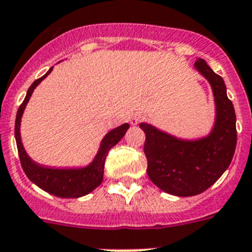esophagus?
Listing matches in <instances>:
<instances>
[{"mask_svg":"<svg viewBox=\"0 0 252 252\" xmlns=\"http://www.w3.org/2000/svg\"><path fill=\"white\" fill-rule=\"evenodd\" d=\"M142 120H143V115L139 113H135V114H133L132 117H130L129 122H130V124H132V126H137L138 123H141Z\"/></svg>","mask_w":252,"mask_h":252,"instance_id":"34e87169","label":"esophagus"}]
</instances>
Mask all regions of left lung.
<instances>
[{
	"label": "left lung",
	"mask_w": 252,
	"mask_h": 252,
	"mask_svg": "<svg viewBox=\"0 0 252 252\" xmlns=\"http://www.w3.org/2000/svg\"><path fill=\"white\" fill-rule=\"evenodd\" d=\"M194 67L213 91L216 119L211 133L183 139L148 123L139 124L146 133L148 178L162 191L176 196L198 195L211 188L228 168L237 143L235 108L227 97L224 81L204 60L198 58Z\"/></svg>",
	"instance_id": "obj_1"
}]
</instances>
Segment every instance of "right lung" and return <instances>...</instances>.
Returning <instances> with one entry per match:
<instances>
[{
  "label": "right lung",
  "mask_w": 252,
  "mask_h": 252,
  "mask_svg": "<svg viewBox=\"0 0 252 252\" xmlns=\"http://www.w3.org/2000/svg\"><path fill=\"white\" fill-rule=\"evenodd\" d=\"M53 67L49 68V71L32 82V86L29 87L26 93L25 99L16 114V122H15V139H16L17 151H19V157L23 166L24 172L29 178L30 181L38 185L40 189L49 192L52 195H56L58 198H80L89 192L94 191L96 188L99 187L104 179V165L105 159L108 156L109 151L123 138L126 130L129 129V124L124 123L120 126L111 129L110 132L106 133L95 158L90 165L85 167H74V168H56V167H47V166L39 165L35 161H32L26 153L25 148L21 142L20 135V126L21 118H23L24 110L26 105L32 97V91L35 87L40 84L41 81L47 77L48 74L52 72Z\"/></svg>",
  "instance_id": "1"
}]
</instances>
